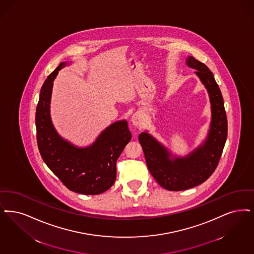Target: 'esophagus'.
I'll return each instance as SVG.
<instances>
[{
  "mask_svg": "<svg viewBox=\"0 0 254 254\" xmlns=\"http://www.w3.org/2000/svg\"><path fill=\"white\" fill-rule=\"evenodd\" d=\"M132 124L134 126H137V127H140L142 125V116L139 114V113H135L131 118Z\"/></svg>",
  "mask_w": 254,
  "mask_h": 254,
  "instance_id": "34e87169",
  "label": "esophagus"
}]
</instances>
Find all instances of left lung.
Segmentation results:
<instances>
[{"instance_id":"obj_1","label":"left lung","mask_w":254,"mask_h":254,"mask_svg":"<svg viewBox=\"0 0 254 254\" xmlns=\"http://www.w3.org/2000/svg\"><path fill=\"white\" fill-rule=\"evenodd\" d=\"M187 65L196 70L195 73L210 95L212 124L206 142L186 158L171 161L170 154L149 134L142 132L139 135L148 170L155 181L168 191L190 189L207 181L218 165L228 135L223 97L213 72L193 57L188 58Z\"/></svg>"}]
</instances>
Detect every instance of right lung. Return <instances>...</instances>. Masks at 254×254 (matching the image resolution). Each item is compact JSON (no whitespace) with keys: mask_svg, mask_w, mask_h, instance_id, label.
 Wrapping results in <instances>:
<instances>
[{"mask_svg":"<svg viewBox=\"0 0 254 254\" xmlns=\"http://www.w3.org/2000/svg\"><path fill=\"white\" fill-rule=\"evenodd\" d=\"M65 66L61 63L41 87L36 111L37 142L46 165L69 190L99 194L109 190L116 179V163L131 140L127 121L114 123L87 148H76L56 132L50 118L53 81Z\"/></svg>","mask_w":254,"mask_h":254,"instance_id":"add662e5","label":"right lung"}]
</instances>
